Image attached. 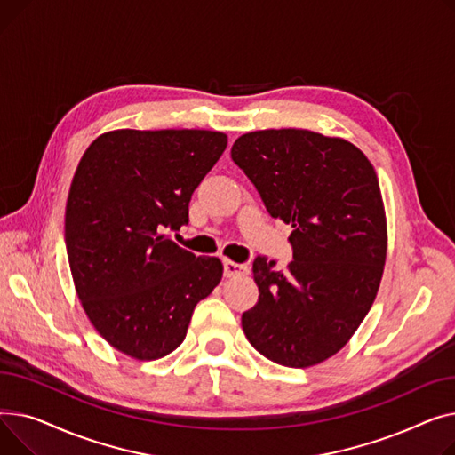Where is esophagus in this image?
Segmentation results:
<instances>
[{
	"label": "esophagus",
	"mask_w": 455,
	"mask_h": 455,
	"mask_svg": "<svg viewBox=\"0 0 455 455\" xmlns=\"http://www.w3.org/2000/svg\"><path fill=\"white\" fill-rule=\"evenodd\" d=\"M246 274H248V266L228 260V259L224 260V277H238Z\"/></svg>",
	"instance_id": "esophagus-1"
}]
</instances>
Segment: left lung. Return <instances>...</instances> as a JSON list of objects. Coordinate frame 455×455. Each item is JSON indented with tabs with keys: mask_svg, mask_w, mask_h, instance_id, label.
<instances>
[{
	"mask_svg": "<svg viewBox=\"0 0 455 455\" xmlns=\"http://www.w3.org/2000/svg\"><path fill=\"white\" fill-rule=\"evenodd\" d=\"M274 219L291 226L284 272L259 255L257 305L243 314L250 343L286 367L336 355L380 286L387 228L375 169L353 143L299 128L259 130L231 147Z\"/></svg>",
	"mask_w": 455,
	"mask_h": 455,
	"instance_id": "1",
	"label": "left lung"
}]
</instances>
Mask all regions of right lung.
<instances>
[{
    "label": "right lung",
    "mask_w": 455,
    "mask_h": 455,
    "mask_svg": "<svg viewBox=\"0 0 455 455\" xmlns=\"http://www.w3.org/2000/svg\"><path fill=\"white\" fill-rule=\"evenodd\" d=\"M226 147L222 132L126 128L80 159L66 205L71 275L97 332L132 358L172 353L222 279L217 257H196L165 231L189 224L191 196Z\"/></svg>",
    "instance_id": "1"
}]
</instances>
